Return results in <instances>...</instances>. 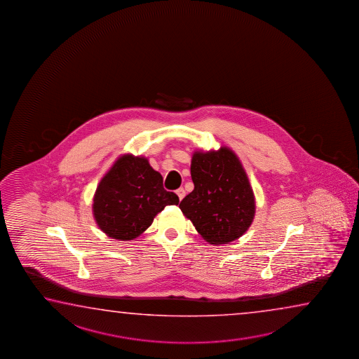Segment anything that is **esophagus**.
Masks as SVG:
<instances>
[{
	"label": "esophagus",
	"instance_id": "esophagus-1",
	"mask_svg": "<svg viewBox=\"0 0 359 359\" xmlns=\"http://www.w3.org/2000/svg\"><path fill=\"white\" fill-rule=\"evenodd\" d=\"M177 196H178V198L180 200H182L183 197H184V195H186V192H184V189L181 187V189H178L176 191Z\"/></svg>",
	"mask_w": 359,
	"mask_h": 359
}]
</instances>
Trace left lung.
<instances>
[{
    "instance_id": "8db88e82",
    "label": "left lung",
    "mask_w": 359,
    "mask_h": 359,
    "mask_svg": "<svg viewBox=\"0 0 359 359\" xmlns=\"http://www.w3.org/2000/svg\"><path fill=\"white\" fill-rule=\"evenodd\" d=\"M194 191L180 208L207 243H231L249 229L255 215V198L236 154L219 151L196 152L191 163Z\"/></svg>"
}]
</instances>
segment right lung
<instances>
[{
    "mask_svg": "<svg viewBox=\"0 0 359 359\" xmlns=\"http://www.w3.org/2000/svg\"><path fill=\"white\" fill-rule=\"evenodd\" d=\"M178 202V196L164 189L163 177L146 158L127 154L99 183L93 212L108 236L129 241L146 231L164 207Z\"/></svg>",
    "mask_w": 359,
    "mask_h": 359,
    "instance_id": "right-lung-1",
    "label": "right lung"
}]
</instances>
